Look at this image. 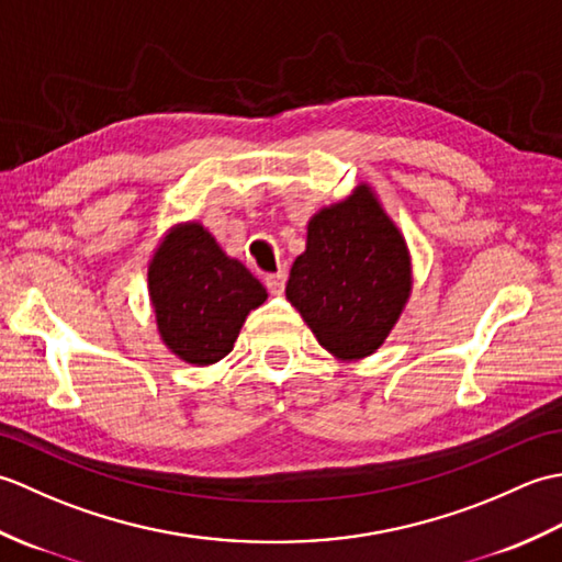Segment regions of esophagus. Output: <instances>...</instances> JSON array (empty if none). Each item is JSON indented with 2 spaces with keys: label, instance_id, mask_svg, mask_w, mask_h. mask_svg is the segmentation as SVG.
Listing matches in <instances>:
<instances>
[{
  "label": "esophagus",
  "instance_id": "obj_1",
  "mask_svg": "<svg viewBox=\"0 0 562 562\" xmlns=\"http://www.w3.org/2000/svg\"><path fill=\"white\" fill-rule=\"evenodd\" d=\"M284 282H288V272H284V270L266 274V288H268L270 294H274V296H280V294L284 292Z\"/></svg>",
  "mask_w": 562,
  "mask_h": 562
}]
</instances>
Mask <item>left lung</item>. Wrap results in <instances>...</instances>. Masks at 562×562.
I'll list each match as a JSON object with an SVG mask.
<instances>
[{
    "instance_id": "1",
    "label": "left lung",
    "mask_w": 562,
    "mask_h": 562,
    "mask_svg": "<svg viewBox=\"0 0 562 562\" xmlns=\"http://www.w3.org/2000/svg\"><path fill=\"white\" fill-rule=\"evenodd\" d=\"M284 292L338 360L379 350L408 302L411 256L372 188L314 214Z\"/></svg>"
}]
</instances>
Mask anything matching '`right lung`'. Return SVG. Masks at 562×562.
I'll return each mask as SVG.
<instances>
[{"mask_svg":"<svg viewBox=\"0 0 562 562\" xmlns=\"http://www.w3.org/2000/svg\"><path fill=\"white\" fill-rule=\"evenodd\" d=\"M149 296L161 340L188 364L234 350L248 312L268 300L244 262L229 258L198 222L176 226L149 262Z\"/></svg>","mask_w":562,"mask_h":562,"instance_id":"1","label":"right lung"}]
</instances>
